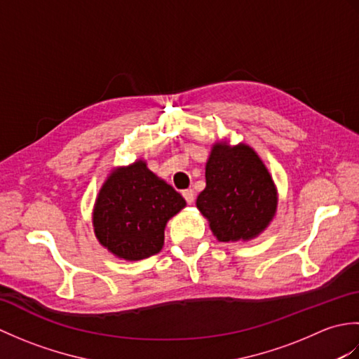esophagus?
Returning a JSON list of instances; mask_svg holds the SVG:
<instances>
[{
  "mask_svg": "<svg viewBox=\"0 0 359 359\" xmlns=\"http://www.w3.org/2000/svg\"><path fill=\"white\" fill-rule=\"evenodd\" d=\"M182 196H184V199L187 201V203H189V205H191L193 202H194V189H191V188H189V189H185V191L184 193H182Z\"/></svg>",
  "mask_w": 359,
  "mask_h": 359,
  "instance_id": "34e87169",
  "label": "esophagus"
}]
</instances>
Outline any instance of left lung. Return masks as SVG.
I'll use <instances>...</instances> for the list:
<instances>
[{
	"instance_id": "left-lung-1",
	"label": "left lung",
	"mask_w": 359,
	"mask_h": 359,
	"mask_svg": "<svg viewBox=\"0 0 359 359\" xmlns=\"http://www.w3.org/2000/svg\"><path fill=\"white\" fill-rule=\"evenodd\" d=\"M207 187L196 201L220 242L250 241L276 215L278 191L253 148L245 143L212 144L205 166Z\"/></svg>"
}]
</instances>
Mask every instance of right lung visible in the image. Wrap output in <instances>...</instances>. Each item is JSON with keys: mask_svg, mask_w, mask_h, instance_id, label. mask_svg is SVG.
I'll return each mask as SVG.
<instances>
[{"mask_svg": "<svg viewBox=\"0 0 359 359\" xmlns=\"http://www.w3.org/2000/svg\"><path fill=\"white\" fill-rule=\"evenodd\" d=\"M185 205L147 162L135 160L112 170L100 188L93 212L95 238L114 256L140 261L162 250L166 222Z\"/></svg>", "mask_w": 359, "mask_h": 359, "instance_id": "add662e5", "label": "right lung"}]
</instances>
